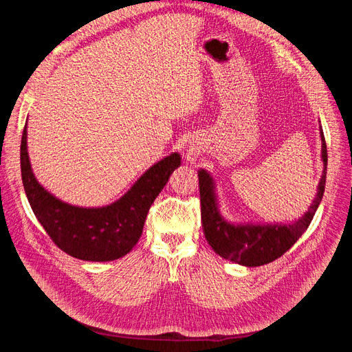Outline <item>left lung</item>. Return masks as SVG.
Returning a JSON list of instances; mask_svg holds the SVG:
<instances>
[{
  "instance_id": "8db88e82",
  "label": "left lung",
  "mask_w": 352,
  "mask_h": 352,
  "mask_svg": "<svg viewBox=\"0 0 352 352\" xmlns=\"http://www.w3.org/2000/svg\"><path fill=\"white\" fill-rule=\"evenodd\" d=\"M320 138L323 175L317 186L316 198L305 214L291 223H263L261 225V223H233L226 220L219 208L214 179L207 170H198L202 229L211 248L221 258L247 265V267H257V265L279 258L301 238L307 228L310 226L324 194L327 150L322 127Z\"/></svg>"
}]
</instances>
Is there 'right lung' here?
Returning <instances> with one entry per match:
<instances>
[{
	"label": "right lung",
	"instance_id": "1",
	"mask_svg": "<svg viewBox=\"0 0 352 352\" xmlns=\"http://www.w3.org/2000/svg\"><path fill=\"white\" fill-rule=\"evenodd\" d=\"M28 124L20 145V167L29 204L60 250L83 261H113L129 252L142 235L151 204L180 166L172 153L151 166L127 192L104 207H78L56 198L42 186L29 162Z\"/></svg>",
	"mask_w": 352,
	"mask_h": 352
}]
</instances>
